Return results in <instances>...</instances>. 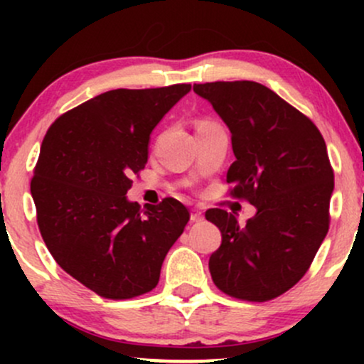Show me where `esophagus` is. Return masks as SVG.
I'll use <instances>...</instances> for the list:
<instances>
[{"label":"esophagus","mask_w":364,"mask_h":364,"mask_svg":"<svg viewBox=\"0 0 364 364\" xmlns=\"http://www.w3.org/2000/svg\"><path fill=\"white\" fill-rule=\"evenodd\" d=\"M190 219H191V223H200V220L203 219V214L200 210H196V208H193V210H191Z\"/></svg>","instance_id":"1"}]
</instances>
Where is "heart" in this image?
Instances as JSON below:
<instances>
[{"mask_svg": "<svg viewBox=\"0 0 364 364\" xmlns=\"http://www.w3.org/2000/svg\"><path fill=\"white\" fill-rule=\"evenodd\" d=\"M208 124H214V123H212V121H208V119H200L198 123H196V129L205 128V127H208Z\"/></svg>", "mask_w": 364, "mask_h": 364, "instance_id": "b5f03b06", "label": "heart"}]
</instances>
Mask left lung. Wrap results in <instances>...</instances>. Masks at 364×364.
Returning a JSON list of instances; mask_svg holds the SVG:
<instances>
[{
	"label": "left lung",
	"instance_id": "obj_1",
	"mask_svg": "<svg viewBox=\"0 0 364 364\" xmlns=\"http://www.w3.org/2000/svg\"><path fill=\"white\" fill-rule=\"evenodd\" d=\"M193 90L231 132L232 195L257 208L246 225L223 208L205 212L223 235L208 260L212 281L232 298L269 301L299 282L327 236V145L310 118L262 83H195Z\"/></svg>",
	"mask_w": 364,
	"mask_h": 364
}]
</instances>
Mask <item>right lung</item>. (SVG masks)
<instances>
[{"label": "right lung", "mask_w": 364, "mask_h": 364, "mask_svg": "<svg viewBox=\"0 0 364 364\" xmlns=\"http://www.w3.org/2000/svg\"><path fill=\"white\" fill-rule=\"evenodd\" d=\"M190 90L176 83L104 92L46 133L31 183L39 231L58 265L102 298L152 291L190 220L174 198L144 210L127 198L147 164L150 133Z\"/></svg>", "instance_id": "1"}]
</instances>
